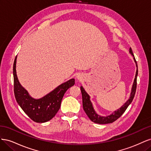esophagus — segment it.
I'll return each instance as SVG.
<instances>
[{
    "label": "esophagus",
    "mask_w": 151,
    "mask_h": 151,
    "mask_svg": "<svg viewBox=\"0 0 151 151\" xmlns=\"http://www.w3.org/2000/svg\"><path fill=\"white\" fill-rule=\"evenodd\" d=\"M76 77H77V79H78L79 81H82V79H83V76H82V75L80 74H77V76H76Z\"/></svg>",
    "instance_id": "1"
}]
</instances>
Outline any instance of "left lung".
I'll use <instances>...</instances> for the list:
<instances>
[{
  "instance_id": "left-lung-1",
  "label": "left lung",
  "mask_w": 151,
  "mask_h": 151,
  "mask_svg": "<svg viewBox=\"0 0 151 151\" xmlns=\"http://www.w3.org/2000/svg\"><path fill=\"white\" fill-rule=\"evenodd\" d=\"M129 52L134 57V62H135L136 67H137L135 77L133 85H132L130 98L124 104H123V105H122V106H121L119 109H118L117 110L112 113L111 115H108L106 116H103L101 115H99L94 110L93 103H91L90 100L89 95L86 92V91L83 88V87L81 86L82 97H83V109L85 113H86V115H88V116L89 118V119L92 122L96 123H98V124H107V123H113V122L116 120L118 118H120L122 115V114L125 111L127 108L130 104L132 100H133L135 94L136 88H137V75H138V67H137V63L135 57L134 55L133 52H132L131 48H130L129 49Z\"/></svg>"
}]
</instances>
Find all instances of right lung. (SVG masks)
<instances>
[{"mask_svg": "<svg viewBox=\"0 0 151 151\" xmlns=\"http://www.w3.org/2000/svg\"><path fill=\"white\" fill-rule=\"evenodd\" d=\"M16 59L13 65L14 91L16 101L32 120L37 123L47 122L55 116L60 108L61 101L66 91L74 86L75 79H71L59 85L42 98H32L18 80L16 74Z\"/></svg>", "mask_w": 151, "mask_h": 151, "instance_id": "add662e5", "label": "right lung"}]
</instances>
